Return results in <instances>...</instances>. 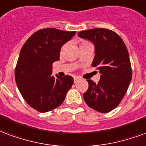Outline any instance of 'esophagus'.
I'll return each mask as SVG.
<instances>
[{"label": "esophagus", "instance_id": "1", "mask_svg": "<svg viewBox=\"0 0 146 146\" xmlns=\"http://www.w3.org/2000/svg\"><path fill=\"white\" fill-rule=\"evenodd\" d=\"M80 80V78L78 77V76H75V77H74V82H78V81Z\"/></svg>", "mask_w": 146, "mask_h": 146}]
</instances>
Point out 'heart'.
<instances>
[{
    "mask_svg": "<svg viewBox=\"0 0 146 146\" xmlns=\"http://www.w3.org/2000/svg\"><path fill=\"white\" fill-rule=\"evenodd\" d=\"M89 43H90V42H88V41H86V40H82L80 42V46H82L86 45V44H89ZM64 48H65V45H63L62 46H61V48H60V51L62 52V51L64 50Z\"/></svg>",
    "mask_w": 146,
    "mask_h": 146,
    "instance_id": "1",
    "label": "heart"
}]
</instances>
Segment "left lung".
Masks as SVG:
<instances>
[{"label": "left lung", "mask_w": 146, "mask_h": 146, "mask_svg": "<svg viewBox=\"0 0 146 146\" xmlns=\"http://www.w3.org/2000/svg\"><path fill=\"white\" fill-rule=\"evenodd\" d=\"M78 35L94 43L96 54L92 66L101 74L97 84L87 80L89 88L83 94L84 100L98 112H110L121 102L132 78L126 45L117 33L107 29L81 31Z\"/></svg>", "instance_id": "left-lung-1"}]
</instances>
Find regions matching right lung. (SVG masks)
Masks as SVG:
<instances>
[{"mask_svg":"<svg viewBox=\"0 0 146 146\" xmlns=\"http://www.w3.org/2000/svg\"><path fill=\"white\" fill-rule=\"evenodd\" d=\"M75 33L54 28L39 29L26 40L20 51L15 82L25 102L39 112H48L60 106L74 83L70 75L52 76V65L60 58L61 46Z\"/></svg>","mask_w":146,"mask_h":146,"instance_id":"right-lung-1","label":"right lung"}]
</instances>
